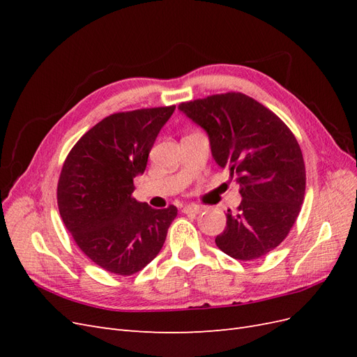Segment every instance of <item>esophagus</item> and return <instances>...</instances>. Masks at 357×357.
<instances>
[{
  "label": "esophagus",
  "mask_w": 357,
  "mask_h": 357,
  "mask_svg": "<svg viewBox=\"0 0 357 357\" xmlns=\"http://www.w3.org/2000/svg\"><path fill=\"white\" fill-rule=\"evenodd\" d=\"M181 211L186 213V214H193V215H195V214L202 211V207H199V205H197V204H188V205H185V207H183Z\"/></svg>",
  "instance_id": "34e87169"
}]
</instances>
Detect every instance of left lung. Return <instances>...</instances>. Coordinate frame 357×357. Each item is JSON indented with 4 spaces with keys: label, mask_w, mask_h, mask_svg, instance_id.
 <instances>
[{
    "label": "left lung",
    "mask_w": 357,
    "mask_h": 357,
    "mask_svg": "<svg viewBox=\"0 0 357 357\" xmlns=\"http://www.w3.org/2000/svg\"><path fill=\"white\" fill-rule=\"evenodd\" d=\"M180 112L208 134L211 155L240 185L241 204L215 236L223 253L253 261L282 243L305 195V164L286 123L241 92L181 102Z\"/></svg>",
    "instance_id": "1"
}]
</instances>
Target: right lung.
<instances>
[{"label":"right lung","mask_w":357,"mask_h":357,"mask_svg":"<svg viewBox=\"0 0 357 357\" xmlns=\"http://www.w3.org/2000/svg\"><path fill=\"white\" fill-rule=\"evenodd\" d=\"M176 105L102 119L71 149L58 181V207L75 244L92 262L132 275L153 261L177 208L156 210L132 198L160 128Z\"/></svg>","instance_id":"add662e5"}]
</instances>
